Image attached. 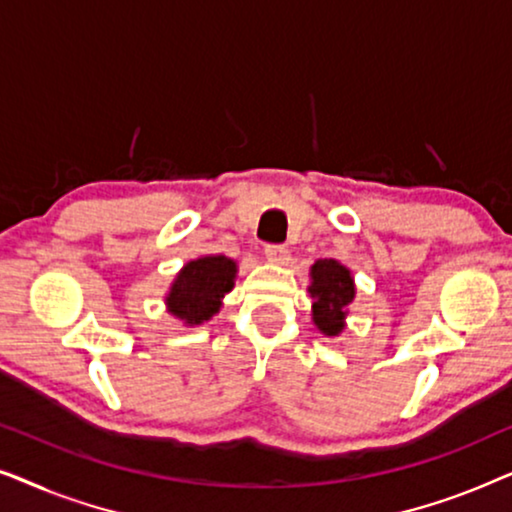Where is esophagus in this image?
I'll list each match as a JSON object with an SVG mask.
<instances>
[{
    "label": "esophagus",
    "mask_w": 512,
    "mask_h": 512,
    "mask_svg": "<svg viewBox=\"0 0 512 512\" xmlns=\"http://www.w3.org/2000/svg\"><path fill=\"white\" fill-rule=\"evenodd\" d=\"M265 258H268L270 263L284 265L289 261V249L282 247V244H268V247H265Z\"/></svg>",
    "instance_id": "esophagus-1"
}]
</instances>
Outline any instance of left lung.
<instances>
[{
	"instance_id": "8db88e82",
	"label": "left lung",
	"mask_w": 512,
	"mask_h": 512,
	"mask_svg": "<svg viewBox=\"0 0 512 512\" xmlns=\"http://www.w3.org/2000/svg\"><path fill=\"white\" fill-rule=\"evenodd\" d=\"M312 284H310V296H312V321L321 333L333 338L340 335L345 328V317L349 305L356 296L354 289V277L345 265L333 261V258H321L312 265L310 270Z\"/></svg>"
}]
</instances>
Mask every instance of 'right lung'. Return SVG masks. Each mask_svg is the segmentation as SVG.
Listing matches in <instances>:
<instances>
[{"label": "right lung", "instance_id": "right-lung-1", "mask_svg": "<svg viewBox=\"0 0 512 512\" xmlns=\"http://www.w3.org/2000/svg\"><path fill=\"white\" fill-rule=\"evenodd\" d=\"M237 265L228 256H202L186 263L170 286L165 305L188 326L209 321L221 310V300L235 286Z\"/></svg>", "mask_w": 512, "mask_h": 512}]
</instances>
